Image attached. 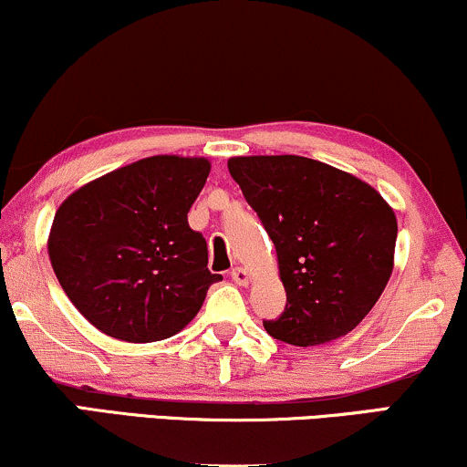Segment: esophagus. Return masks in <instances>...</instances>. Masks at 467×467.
Wrapping results in <instances>:
<instances>
[{"label": "esophagus", "mask_w": 467, "mask_h": 467, "mask_svg": "<svg viewBox=\"0 0 467 467\" xmlns=\"http://www.w3.org/2000/svg\"><path fill=\"white\" fill-rule=\"evenodd\" d=\"M230 276H233V280L237 285H248L250 283V274L245 272L244 267H234L233 272H230Z\"/></svg>", "instance_id": "1"}]
</instances>
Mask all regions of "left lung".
I'll list each match as a JSON object with an SVG mask.
<instances>
[{"label": "left lung", "mask_w": 467, "mask_h": 467, "mask_svg": "<svg viewBox=\"0 0 467 467\" xmlns=\"http://www.w3.org/2000/svg\"><path fill=\"white\" fill-rule=\"evenodd\" d=\"M228 171L278 254L287 305L263 326L291 346L357 328L394 269L398 223L376 189L305 156H237Z\"/></svg>", "instance_id": "1"}]
</instances>
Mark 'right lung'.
<instances>
[{"instance_id":"1","label":"right lung","mask_w":467,"mask_h":467,"mask_svg":"<svg viewBox=\"0 0 467 467\" xmlns=\"http://www.w3.org/2000/svg\"><path fill=\"white\" fill-rule=\"evenodd\" d=\"M211 162L150 156L71 193L56 211L47 252L73 306L130 344L173 337L198 316L209 248L187 213Z\"/></svg>"}]
</instances>
